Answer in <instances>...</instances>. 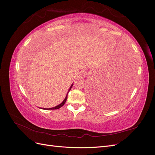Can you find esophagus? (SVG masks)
<instances>
[{"mask_svg":"<svg viewBox=\"0 0 155 155\" xmlns=\"http://www.w3.org/2000/svg\"><path fill=\"white\" fill-rule=\"evenodd\" d=\"M85 72L84 71H81L80 72L78 73V77L79 78H83L84 76H85Z\"/></svg>","mask_w":155,"mask_h":155,"instance_id":"34e87169","label":"esophagus"}]
</instances>
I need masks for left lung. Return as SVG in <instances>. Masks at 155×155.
Returning <instances> with one entry per match:
<instances>
[{
	"label": "left lung",
	"instance_id": "1",
	"mask_svg": "<svg viewBox=\"0 0 155 155\" xmlns=\"http://www.w3.org/2000/svg\"><path fill=\"white\" fill-rule=\"evenodd\" d=\"M129 54L127 51L124 55L126 59L129 56ZM130 76H132L127 68L116 66L104 76L91 83L88 92L93 106L104 111L120 106L129 94Z\"/></svg>",
	"mask_w": 155,
	"mask_h": 155
}]
</instances>
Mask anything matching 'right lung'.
I'll use <instances>...</instances> for the list:
<instances>
[{"label": "right lung", "mask_w": 155, "mask_h": 155, "mask_svg": "<svg viewBox=\"0 0 155 155\" xmlns=\"http://www.w3.org/2000/svg\"><path fill=\"white\" fill-rule=\"evenodd\" d=\"M72 86H73V84H72V85L70 86V88H69V90H68V92H67V96H66V97H65L64 100L63 101V102L61 103V104H60L59 105H57V106H55V107H54L50 108V109H45V110H54V109H59V108L61 107L63 105H64V104H65V102H66V101H67V100L68 94V92H70V91L71 90V88L72 87Z\"/></svg>", "instance_id": "obj_1"}]
</instances>
